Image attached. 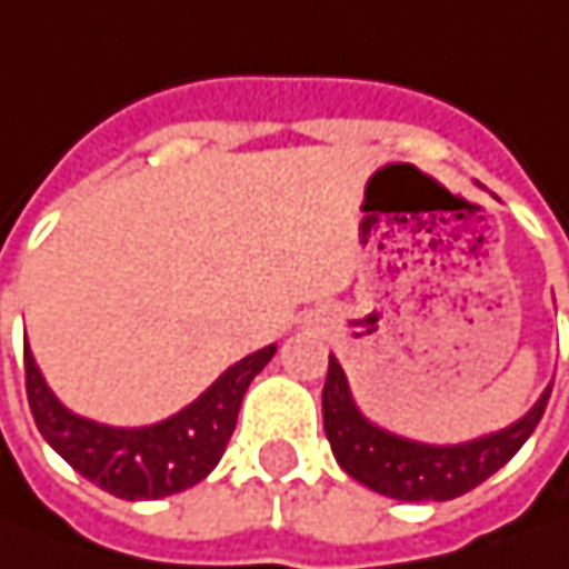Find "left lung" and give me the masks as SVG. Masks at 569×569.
I'll return each mask as SVG.
<instances>
[{
	"mask_svg": "<svg viewBox=\"0 0 569 569\" xmlns=\"http://www.w3.org/2000/svg\"><path fill=\"white\" fill-rule=\"evenodd\" d=\"M551 389L503 430L475 437L466 443H421L373 425L363 415L336 355H329V373L322 386V425L332 456L363 488L392 500H452L478 488L493 471L503 469L519 447L532 437L545 415Z\"/></svg>",
	"mask_w": 569,
	"mask_h": 569,
	"instance_id": "1",
	"label": "left lung"
}]
</instances>
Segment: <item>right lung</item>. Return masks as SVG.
Returning <instances> with one entry per match:
<instances>
[{
  "label": "right lung",
  "mask_w": 569,
  "mask_h": 569,
  "mask_svg": "<svg viewBox=\"0 0 569 569\" xmlns=\"http://www.w3.org/2000/svg\"><path fill=\"white\" fill-rule=\"evenodd\" d=\"M274 358V345L230 363L199 399L144 427H113L76 415L56 399L24 345V382L43 440L72 469L122 500H158L199 485L221 462L252 377Z\"/></svg>",
  "instance_id": "right-lung-1"
}]
</instances>
